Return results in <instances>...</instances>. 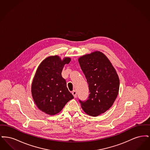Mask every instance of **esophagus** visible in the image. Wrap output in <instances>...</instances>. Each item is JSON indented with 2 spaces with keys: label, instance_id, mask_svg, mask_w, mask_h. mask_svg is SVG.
<instances>
[{
  "label": "esophagus",
  "instance_id": "34e87169",
  "mask_svg": "<svg viewBox=\"0 0 150 150\" xmlns=\"http://www.w3.org/2000/svg\"><path fill=\"white\" fill-rule=\"evenodd\" d=\"M72 95L74 96V97L75 98H76V97H77V93H76V92L75 91H72Z\"/></svg>",
  "mask_w": 150,
  "mask_h": 150
}]
</instances>
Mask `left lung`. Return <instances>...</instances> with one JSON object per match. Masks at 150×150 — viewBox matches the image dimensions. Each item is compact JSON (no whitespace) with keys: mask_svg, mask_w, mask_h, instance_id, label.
<instances>
[{"mask_svg":"<svg viewBox=\"0 0 150 150\" xmlns=\"http://www.w3.org/2000/svg\"><path fill=\"white\" fill-rule=\"evenodd\" d=\"M78 61L90 93L88 100L79 102L86 114L97 116L112 106L119 93V76L107 57L99 51L83 56Z\"/></svg>","mask_w":150,"mask_h":150,"instance_id":"8db88e82","label":"left lung"}]
</instances>
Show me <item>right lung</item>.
I'll return each mask as SVG.
<instances>
[{"mask_svg":"<svg viewBox=\"0 0 150 150\" xmlns=\"http://www.w3.org/2000/svg\"><path fill=\"white\" fill-rule=\"evenodd\" d=\"M71 61L58 56H50L39 66L31 85V93L36 106L47 114L59 113L65 105L74 98L66 86L61 72L64 64Z\"/></svg>","mask_w":150,"mask_h":150,"instance_id":"add662e5","label":"right lung"}]
</instances>
